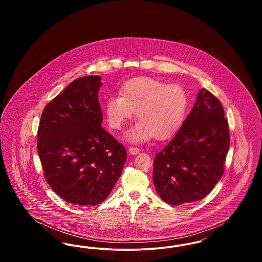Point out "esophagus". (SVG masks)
I'll return each mask as SVG.
<instances>
[{
  "label": "esophagus",
  "mask_w": 262,
  "mask_h": 262,
  "mask_svg": "<svg viewBox=\"0 0 262 262\" xmlns=\"http://www.w3.org/2000/svg\"><path fill=\"white\" fill-rule=\"evenodd\" d=\"M128 152H129L132 155H136V154L140 152V149L137 148V147H129V148H128Z\"/></svg>",
  "instance_id": "obj_1"
}]
</instances>
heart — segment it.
Listing matches in <instances>:
<instances>
[{"mask_svg":"<svg viewBox=\"0 0 262 262\" xmlns=\"http://www.w3.org/2000/svg\"><path fill=\"white\" fill-rule=\"evenodd\" d=\"M187 108V93L182 86L140 77L125 83L120 96L107 99L105 114L109 126L119 130L136 112L138 121L125 138L140 143L152 137L165 139L173 136L183 124Z\"/></svg>","mask_w":262,"mask_h":262,"instance_id":"heart-1","label":"heart"}]
</instances>
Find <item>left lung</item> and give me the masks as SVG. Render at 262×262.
<instances>
[{
    "label": "left lung",
    "mask_w": 262,
    "mask_h": 262,
    "mask_svg": "<svg viewBox=\"0 0 262 262\" xmlns=\"http://www.w3.org/2000/svg\"><path fill=\"white\" fill-rule=\"evenodd\" d=\"M224 116L220 101L205 88L200 89L176 136L155 155L153 183L168 204L202 200L221 179L230 147Z\"/></svg>",
    "instance_id": "1"
}]
</instances>
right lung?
Masks as SVG:
<instances>
[{
  "label": "right lung",
  "mask_w": 262,
  "mask_h": 262,
  "mask_svg": "<svg viewBox=\"0 0 262 262\" xmlns=\"http://www.w3.org/2000/svg\"><path fill=\"white\" fill-rule=\"evenodd\" d=\"M101 76L75 79L51 101L38 127L37 152L51 188L67 202L96 205L122 174L126 151L101 125Z\"/></svg>",
  "instance_id": "add662e5"
}]
</instances>
